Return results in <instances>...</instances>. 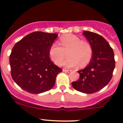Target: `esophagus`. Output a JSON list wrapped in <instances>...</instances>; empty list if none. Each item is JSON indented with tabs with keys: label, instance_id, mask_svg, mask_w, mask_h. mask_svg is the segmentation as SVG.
<instances>
[{
	"label": "esophagus",
	"instance_id": "34e87169",
	"mask_svg": "<svg viewBox=\"0 0 123 123\" xmlns=\"http://www.w3.org/2000/svg\"><path fill=\"white\" fill-rule=\"evenodd\" d=\"M63 71L64 72H67V73H70L71 71V69H66V68H63Z\"/></svg>",
	"mask_w": 123,
	"mask_h": 123
}]
</instances>
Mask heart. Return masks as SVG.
Here are the masks:
<instances>
[{"label":"heart","mask_w":123,"mask_h":123,"mask_svg":"<svg viewBox=\"0 0 123 123\" xmlns=\"http://www.w3.org/2000/svg\"><path fill=\"white\" fill-rule=\"evenodd\" d=\"M61 46L53 44L49 49V55L55 64H59L67 56L69 57L61 65L68 67H76L80 65L84 67L91 60L93 48L89 41H84L74 34H68L60 39Z\"/></svg>","instance_id":"heart-1"}]
</instances>
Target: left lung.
Returning a JSON list of instances; mask_svg holds the SVG:
<instances>
[{"instance_id": "1", "label": "left lung", "mask_w": 123, "mask_h": 123, "mask_svg": "<svg viewBox=\"0 0 123 123\" xmlns=\"http://www.w3.org/2000/svg\"><path fill=\"white\" fill-rule=\"evenodd\" d=\"M93 48V55L89 65L78 71V81L72 82L74 89L85 94H92L106 86L112 78L115 67V55L111 48L102 36L91 31H84Z\"/></svg>"}]
</instances>
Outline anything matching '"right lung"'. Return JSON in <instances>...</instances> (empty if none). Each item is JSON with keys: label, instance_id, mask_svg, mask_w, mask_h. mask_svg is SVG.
<instances>
[{"label": "right lung", "instance_id": "1", "mask_svg": "<svg viewBox=\"0 0 123 123\" xmlns=\"http://www.w3.org/2000/svg\"><path fill=\"white\" fill-rule=\"evenodd\" d=\"M56 34L36 31L17 42L10 55L12 78L24 91L37 94L54 86L62 71L51 61L49 49Z\"/></svg>", "mask_w": 123, "mask_h": 123}]
</instances>
